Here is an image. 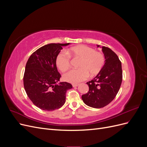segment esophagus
<instances>
[{"mask_svg":"<svg viewBox=\"0 0 147 147\" xmlns=\"http://www.w3.org/2000/svg\"><path fill=\"white\" fill-rule=\"evenodd\" d=\"M78 85H79L78 83H74V84H72L73 87H77V86H78Z\"/></svg>","mask_w":147,"mask_h":147,"instance_id":"1","label":"esophagus"}]
</instances>
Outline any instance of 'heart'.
Returning <instances> with one entry per match:
<instances>
[{
	"label": "heart",
	"mask_w": 147,
	"mask_h": 147,
	"mask_svg": "<svg viewBox=\"0 0 147 147\" xmlns=\"http://www.w3.org/2000/svg\"><path fill=\"white\" fill-rule=\"evenodd\" d=\"M70 57L80 59L78 69H72L63 75L65 82L76 83L85 80L88 75L94 77L98 74L105 64V58L103 53L96 51L94 48L86 45H78L70 48L65 52L57 55L56 64L61 71H65L70 66Z\"/></svg>",
	"instance_id": "obj_1"
}]
</instances>
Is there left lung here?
I'll list each match as a JSON object with an SVG mask.
<instances>
[{
	"mask_svg": "<svg viewBox=\"0 0 147 147\" xmlns=\"http://www.w3.org/2000/svg\"><path fill=\"white\" fill-rule=\"evenodd\" d=\"M102 48L105 64L98 75L86 83L89 91L82 96L84 104L96 109L104 107L115 99L123 79L121 63L116 53L108 47Z\"/></svg>",
	"mask_w": 147,
	"mask_h": 147,
	"instance_id": "left-lung-1",
	"label": "left lung"
}]
</instances>
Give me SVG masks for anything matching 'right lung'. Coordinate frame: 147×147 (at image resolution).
Wrapping results in <instances>:
<instances>
[{
	"mask_svg": "<svg viewBox=\"0 0 147 147\" xmlns=\"http://www.w3.org/2000/svg\"><path fill=\"white\" fill-rule=\"evenodd\" d=\"M68 43H50L34 52L26 63L23 83L26 94L32 103L43 110L61 108L65 102V94L72 85L59 81L56 59Z\"/></svg>",
	"mask_w": 147,
	"mask_h": 147,
	"instance_id": "add662e5",
	"label": "right lung"
}]
</instances>
